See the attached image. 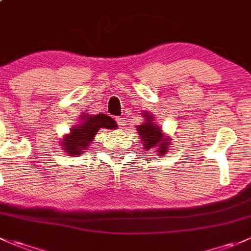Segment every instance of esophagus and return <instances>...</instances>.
<instances>
[{
    "label": "esophagus",
    "mask_w": 251,
    "mask_h": 251,
    "mask_svg": "<svg viewBox=\"0 0 251 251\" xmlns=\"http://www.w3.org/2000/svg\"><path fill=\"white\" fill-rule=\"evenodd\" d=\"M117 123H118V126H121V128H125L126 121L123 120V118H117Z\"/></svg>",
    "instance_id": "esophagus-1"
}]
</instances>
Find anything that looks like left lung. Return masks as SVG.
Listing matches in <instances>:
<instances>
[{
	"label": "left lung",
	"mask_w": 251,
	"mask_h": 251,
	"mask_svg": "<svg viewBox=\"0 0 251 251\" xmlns=\"http://www.w3.org/2000/svg\"><path fill=\"white\" fill-rule=\"evenodd\" d=\"M144 123L136 126L139 135L141 138L145 151H153L156 156H163L167 154L170 145H172V138L162 130V126L158 123L154 122V116L152 113L144 111Z\"/></svg>",
	"instance_id": "8db88e82"
}]
</instances>
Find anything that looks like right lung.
<instances>
[{"mask_svg":"<svg viewBox=\"0 0 251 251\" xmlns=\"http://www.w3.org/2000/svg\"><path fill=\"white\" fill-rule=\"evenodd\" d=\"M101 128L116 129L117 123L105 113H82L79 116L78 125L71 126L70 133L60 139L61 150L69 156H81L87 151L89 145L94 140V136Z\"/></svg>","mask_w":251,"mask_h":251,"instance_id":"add662e5","label":"right lung"}]
</instances>
